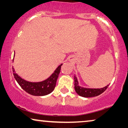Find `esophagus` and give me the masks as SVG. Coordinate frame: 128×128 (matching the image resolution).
<instances>
[{
    "instance_id": "1",
    "label": "esophagus",
    "mask_w": 128,
    "mask_h": 128,
    "mask_svg": "<svg viewBox=\"0 0 128 128\" xmlns=\"http://www.w3.org/2000/svg\"><path fill=\"white\" fill-rule=\"evenodd\" d=\"M74 61V58L72 57H70L69 58V62H72Z\"/></svg>"
}]
</instances>
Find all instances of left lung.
I'll return each mask as SVG.
<instances>
[{
  "instance_id": "1",
  "label": "left lung",
  "mask_w": 128,
  "mask_h": 128,
  "mask_svg": "<svg viewBox=\"0 0 128 128\" xmlns=\"http://www.w3.org/2000/svg\"><path fill=\"white\" fill-rule=\"evenodd\" d=\"M74 88L75 92L80 96L84 98H92L98 96L107 89L109 84L102 88H88L80 86L78 78L76 75L74 76Z\"/></svg>"
}]
</instances>
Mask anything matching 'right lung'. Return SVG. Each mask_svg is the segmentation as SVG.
I'll return each instance as SVG.
<instances>
[{
    "mask_svg": "<svg viewBox=\"0 0 128 128\" xmlns=\"http://www.w3.org/2000/svg\"><path fill=\"white\" fill-rule=\"evenodd\" d=\"M12 61H14V60ZM62 65V64L58 66L54 72L48 78L41 82H32L24 80L16 73L15 70L13 67L12 72L16 81L24 90L33 96H43L50 94L54 89Z\"/></svg>",
    "mask_w": 128,
    "mask_h": 128,
    "instance_id": "obj_1",
    "label": "right lung"
}]
</instances>
